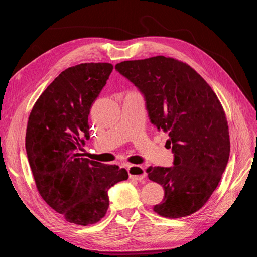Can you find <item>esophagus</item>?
I'll use <instances>...</instances> for the list:
<instances>
[{"mask_svg":"<svg viewBox=\"0 0 257 257\" xmlns=\"http://www.w3.org/2000/svg\"><path fill=\"white\" fill-rule=\"evenodd\" d=\"M127 173L131 179L141 181L146 177L145 168L141 165H127Z\"/></svg>","mask_w":257,"mask_h":257,"instance_id":"34e87169","label":"esophagus"}]
</instances>
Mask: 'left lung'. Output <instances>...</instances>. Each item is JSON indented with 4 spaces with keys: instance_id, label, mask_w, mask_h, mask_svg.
Wrapping results in <instances>:
<instances>
[{
    "instance_id": "8db88e82",
    "label": "left lung",
    "mask_w": 257,
    "mask_h": 257,
    "mask_svg": "<svg viewBox=\"0 0 257 257\" xmlns=\"http://www.w3.org/2000/svg\"><path fill=\"white\" fill-rule=\"evenodd\" d=\"M115 69L141 90L153 126L168 133L173 167L147 169L164 199L153 211L181 219L203 208L226 168L230 141L226 114L214 91L195 69L177 59L157 56L123 61Z\"/></svg>"
}]
</instances>
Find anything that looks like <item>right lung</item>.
Segmentation results:
<instances>
[{
  "label": "right lung",
  "instance_id": "right-lung-1",
  "mask_svg": "<svg viewBox=\"0 0 257 257\" xmlns=\"http://www.w3.org/2000/svg\"><path fill=\"white\" fill-rule=\"evenodd\" d=\"M112 69L110 63L66 68L29 115L26 149L36 189L54 211L82 226L103 219L109 207L108 190L128 178L124 168L77 153L90 137V109Z\"/></svg>",
  "mask_w": 257,
  "mask_h": 257
}]
</instances>
